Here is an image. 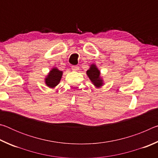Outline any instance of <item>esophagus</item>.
I'll use <instances>...</instances> for the list:
<instances>
[{
  "label": "esophagus",
  "mask_w": 158,
  "mask_h": 158,
  "mask_svg": "<svg viewBox=\"0 0 158 158\" xmlns=\"http://www.w3.org/2000/svg\"><path fill=\"white\" fill-rule=\"evenodd\" d=\"M72 69H73V70H74V71H78L79 69V68L78 66L74 65V66L72 67Z\"/></svg>",
  "instance_id": "esophagus-1"
}]
</instances>
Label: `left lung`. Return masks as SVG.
Here are the masks:
<instances>
[{
  "label": "left lung",
  "mask_w": 158,
  "mask_h": 158,
  "mask_svg": "<svg viewBox=\"0 0 158 158\" xmlns=\"http://www.w3.org/2000/svg\"><path fill=\"white\" fill-rule=\"evenodd\" d=\"M86 74L96 88H99L102 85L103 80L100 77V72L95 64H92L90 65V69L86 71Z\"/></svg>",
  "instance_id": "8db88e82"
}]
</instances>
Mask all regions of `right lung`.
Listing matches in <instances>:
<instances>
[{"label":"right lung","mask_w":158,"mask_h":158,"mask_svg":"<svg viewBox=\"0 0 158 158\" xmlns=\"http://www.w3.org/2000/svg\"><path fill=\"white\" fill-rule=\"evenodd\" d=\"M63 75V72L59 69L53 68L49 72L46 78H45V84L49 88H54L59 84Z\"/></svg>","instance_id":"1"}]
</instances>
